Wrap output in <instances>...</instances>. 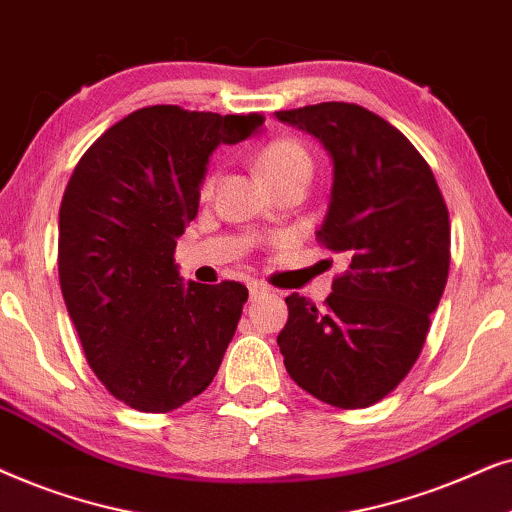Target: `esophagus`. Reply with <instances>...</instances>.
<instances>
[{"label": "esophagus", "instance_id": "34e87169", "mask_svg": "<svg viewBox=\"0 0 512 512\" xmlns=\"http://www.w3.org/2000/svg\"><path fill=\"white\" fill-rule=\"evenodd\" d=\"M248 290H250V299H257V297L267 295V292H269L267 285H264V283H257V281H252V283L248 285Z\"/></svg>", "mask_w": 512, "mask_h": 512}]
</instances>
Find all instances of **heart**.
Instances as JSON below:
<instances>
[{
    "instance_id": "heart-1",
    "label": "heart",
    "mask_w": 512,
    "mask_h": 512,
    "mask_svg": "<svg viewBox=\"0 0 512 512\" xmlns=\"http://www.w3.org/2000/svg\"><path fill=\"white\" fill-rule=\"evenodd\" d=\"M257 168H260L264 180H267L271 187L281 185V182H290V180H299L306 185L313 170V159L309 149H306L299 140L274 138L262 147L260 156H257ZM213 182H215L213 175H208L206 180H203L201 185L203 196L210 194Z\"/></svg>"
}]
</instances>
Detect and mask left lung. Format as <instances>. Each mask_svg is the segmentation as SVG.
Segmentation results:
<instances>
[{
	"instance_id": "obj_1",
	"label": "left lung",
	"mask_w": 512,
	"mask_h": 512,
	"mask_svg": "<svg viewBox=\"0 0 512 512\" xmlns=\"http://www.w3.org/2000/svg\"><path fill=\"white\" fill-rule=\"evenodd\" d=\"M276 119L330 154V203L316 236L346 262L320 309L297 292L285 297V370L327 405L370 407L417 363L440 304L449 271L445 199L424 156L370 109L320 102Z\"/></svg>"
}]
</instances>
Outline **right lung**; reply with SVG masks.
Listing matches in <instances>:
<instances>
[{
  "instance_id": "obj_1",
  "label": "right lung",
  "mask_w": 512,
  "mask_h": 512,
  "mask_svg": "<svg viewBox=\"0 0 512 512\" xmlns=\"http://www.w3.org/2000/svg\"><path fill=\"white\" fill-rule=\"evenodd\" d=\"M262 124L260 114L142 107L107 128L67 182L60 290L95 377L133 410H177L220 370L248 288L182 283L173 252L199 213L210 154Z\"/></svg>"
}]
</instances>
